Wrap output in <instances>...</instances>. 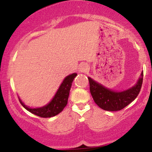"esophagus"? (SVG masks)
I'll use <instances>...</instances> for the list:
<instances>
[{"label": "esophagus", "mask_w": 152, "mask_h": 152, "mask_svg": "<svg viewBox=\"0 0 152 152\" xmlns=\"http://www.w3.org/2000/svg\"><path fill=\"white\" fill-rule=\"evenodd\" d=\"M79 71L81 73L86 72L88 69V66L87 65V64H82L81 65L79 66Z\"/></svg>", "instance_id": "34e87169"}]
</instances>
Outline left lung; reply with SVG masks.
I'll return each mask as SVG.
<instances>
[{"mask_svg":"<svg viewBox=\"0 0 152 152\" xmlns=\"http://www.w3.org/2000/svg\"><path fill=\"white\" fill-rule=\"evenodd\" d=\"M90 92L94 102L101 109L109 111L123 109L137 97L143 83V71L137 84L123 91H114L88 77Z\"/></svg>","mask_w":152,"mask_h":152,"instance_id":"left-lung-1","label":"left lung"}]
</instances>
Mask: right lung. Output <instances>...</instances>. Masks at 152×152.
I'll use <instances>...</instances> for the list:
<instances>
[{
    "label": "right lung",
    "instance_id": "1",
    "mask_svg": "<svg viewBox=\"0 0 152 152\" xmlns=\"http://www.w3.org/2000/svg\"><path fill=\"white\" fill-rule=\"evenodd\" d=\"M76 76H77V74L74 73V74L66 76L63 81L62 83L61 84L51 102L47 105L43 106V107L31 109V108L26 106L20 99H19V101H20L21 105L26 110L30 111L32 114L36 115V116H40V117L49 118L56 116V115L61 112L67 104L72 82Z\"/></svg>",
    "mask_w": 152,
    "mask_h": 152
}]
</instances>
